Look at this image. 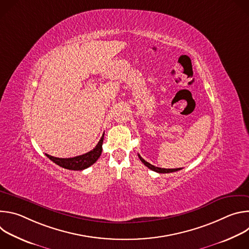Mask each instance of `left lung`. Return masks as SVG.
Instances as JSON below:
<instances>
[{"label":"left lung","mask_w":249,"mask_h":249,"mask_svg":"<svg viewBox=\"0 0 249 249\" xmlns=\"http://www.w3.org/2000/svg\"><path fill=\"white\" fill-rule=\"evenodd\" d=\"M138 157L141 160V161L143 162L146 166H148L150 169H152V170H154L156 172H159V173H169V172H174V171H177V170H180L181 169V168H161V167H157V166L149 163L148 161H146L140 155H138Z\"/></svg>","instance_id":"8db88e82"}]
</instances>
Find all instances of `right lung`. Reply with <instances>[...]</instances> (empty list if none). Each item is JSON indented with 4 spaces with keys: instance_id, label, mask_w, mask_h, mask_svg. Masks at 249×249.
<instances>
[{
    "instance_id": "obj_1",
    "label": "right lung",
    "mask_w": 249,
    "mask_h": 249,
    "mask_svg": "<svg viewBox=\"0 0 249 249\" xmlns=\"http://www.w3.org/2000/svg\"><path fill=\"white\" fill-rule=\"evenodd\" d=\"M103 136L100 138L99 142L95 148L91 150L90 152L84 154L82 156L74 157V158H69V159H60V158H55L52 156H49L47 154L46 157L50 159L53 162L58 164L61 167H64L66 169H71V170H83L88 167H89L91 164H93L98 158L101 155L102 152V143H103Z\"/></svg>"
}]
</instances>
